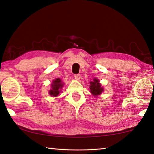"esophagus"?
<instances>
[{
  "instance_id": "1",
  "label": "esophagus",
  "mask_w": 154,
  "mask_h": 154,
  "mask_svg": "<svg viewBox=\"0 0 154 154\" xmlns=\"http://www.w3.org/2000/svg\"><path fill=\"white\" fill-rule=\"evenodd\" d=\"M74 77H75V79L79 80L80 78H81V75H80V74H76V75H75Z\"/></svg>"
}]
</instances>
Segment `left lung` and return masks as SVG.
<instances>
[{"label":"left lung","instance_id":"left-lung-1","mask_svg":"<svg viewBox=\"0 0 154 154\" xmlns=\"http://www.w3.org/2000/svg\"><path fill=\"white\" fill-rule=\"evenodd\" d=\"M90 92L94 96L100 95L103 91V88L99 83V81L97 79H94V82H90Z\"/></svg>","mask_w":154,"mask_h":154}]
</instances>
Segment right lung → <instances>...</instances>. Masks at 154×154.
<instances>
[{"mask_svg": "<svg viewBox=\"0 0 154 154\" xmlns=\"http://www.w3.org/2000/svg\"><path fill=\"white\" fill-rule=\"evenodd\" d=\"M62 81L59 78H57L56 79H55L52 83L51 84V90H49V94H50L51 96H58L60 92V89L62 88Z\"/></svg>", "mask_w": 154, "mask_h": 154, "instance_id": "obj_1", "label": "right lung"}]
</instances>
